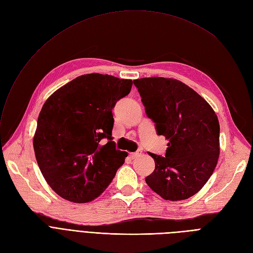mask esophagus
<instances>
[{
  "instance_id": "34e87169",
  "label": "esophagus",
  "mask_w": 253,
  "mask_h": 253,
  "mask_svg": "<svg viewBox=\"0 0 253 253\" xmlns=\"http://www.w3.org/2000/svg\"><path fill=\"white\" fill-rule=\"evenodd\" d=\"M142 154V151L141 150H138V151H136V152H133V153H129V158L131 159V160H134V159H137V158H139V156Z\"/></svg>"
}]
</instances>
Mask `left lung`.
<instances>
[{
    "mask_svg": "<svg viewBox=\"0 0 253 253\" xmlns=\"http://www.w3.org/2000/svg\"><path fill=\"white\" fill-rule=\"evenodd\" d=\"M158 135L169 140L166 156L151 152L148 186L167 201L186 200L206 184L219 158V123L212 107L183 82L164 77L134 80Z\"/></svg>",
    "mask_w": 253,
    "mask_h": 253,
    "instance_id": "left-lung-1",
    "label": "left lung"
}]
</instances>
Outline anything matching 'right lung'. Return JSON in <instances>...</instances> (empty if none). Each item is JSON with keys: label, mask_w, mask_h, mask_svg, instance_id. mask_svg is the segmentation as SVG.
<instances>
[{"label": "right lung", "mask_w": 253, "mask_h": 253, "mask_svg": "<svg viewBox=\"0 0 253 253\" xmlns=\"http://www.w3.org/2000/svg\"><path fill=\"white\" fill-rule=\"evenodd\" d=\"M133 81L111 75H81L44 103L34 136L36 160L56 194L87 203L108 187L127 153L112 141L116 102Z\"/></svg>", "instance_id": "obj_1"}]
</instances>
